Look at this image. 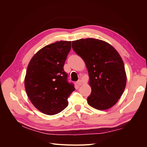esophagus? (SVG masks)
<instances>
[{"instance_id": "1", "label": "esophagus", "mask_w": 147, "mask_h": 147, "mask_svg": "<svg viewBox=\"0 0 147 147\" xmlns=\"http://www.w3.org/2000/svg\"><path fill=\"white\" fill-rule=\"evenodd\" d=\"M77 84L78 86H80L83 84V81L82 80H78V82H77Z\"/></svg>"}]
</instances>
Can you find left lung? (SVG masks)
I'll list each match as a JSON object with an SVG mask.
<instances>
[{
  "label": "left lung",
  "mask_w": 147,
  "mask_h": 147,
  "mask_svg": "<svg viewBox=\"0 0 147 147\" xmlns=\"http://www.w3.org/2000/svg\"><path fill=\"white\" fill-rule=\"evenodd\" d=\"M72 47L88 69L91 88L88 104L100 110L112 107L126 85V74L121 57L110 44L96 38L79 39L72 42Z\"/></svg>",
  "instance_id": "obj_1"
}]
</instances>
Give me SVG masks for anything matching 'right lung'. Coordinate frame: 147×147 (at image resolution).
Wrapping results in <instances>:
<instances>
[{"label":"right lung","instance_id":"1","mask_svg":"<svg viewBox=\"0 0 147 147\" xmlns=\"http://www.w3.org/2000/svg\"><path fill=\"white\" fill-rule=\"evenodd\" d=\"M71 49L70 41H59L44 47L30 59L24 78L26 93L34 106L48 115L59 113L68 105L74 90L63 67Z\"/></svg>","mask_w":147,"mask_h":147}]
</instances>
